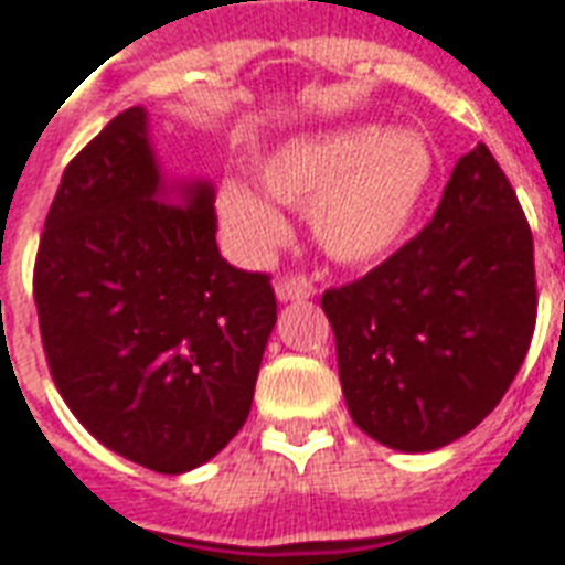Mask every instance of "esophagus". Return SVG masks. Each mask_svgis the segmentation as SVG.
I'll return each mask as SVG.
<instances>
[{
	"mask_svg": "<svg viewBox=\"0 0 565 565\" xmlns=\"http://www.w3.org/2000/svg\"><path fill=\"white\" fill-rule=\"evenodd\" d=\"M275 296L281 301H301L313 296V284L305 275H284L275 281Z\"/></svg>",
	"mask_w": 565,
	"mask_h": 565,
	"instance_id": "esophagus-1",
	"label": "esophagus"
}]
</instances>
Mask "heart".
Returning a JSON list of instances; mask_svg holds the SVG:
<instances>
[{
	"mask_svg": "<svg viewBox=\"0 0 565 565\" xmlns=\"http://www.w3.org/2000/svg\"><path fill=\"white\" fill-rule=\"evenodd\" d=\"M430 175L434 154L422 137L386 135L377 126L296 137L257 167L260 190L287 207H308L313 237L340 264H370L393 252ZM216 211L231 243L246 255H266L287 234L281 213L237 181L222 184Z\"/></svg>",
	"mask_w": 565,
	"mask_h": 565,
	"instance_id": "heart-1",
	"label": "heart"
}]
</instances>
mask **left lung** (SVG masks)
I'll return each instance as SVG.
<instances>
[{
	"label": "left lung",
	"instance_id": "8db88e82",
	"mask_svg": "<svg viewBox=\"0 0 565 565\" xmlns=\"http://www.w3.org/2000/svg\"><path fill=\"white\" fill-rule=\"evenodd\" d=\"M354 425L434 451L495 411L536 326L534 237L483 143L455 163L430 222L384 264L326 290Z\"/></svg>",
	"mask_w": 565,
	"mask_h": 565
}]
</instances>
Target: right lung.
Wrapping results in <instances>:
<instances>
[{"label": "right lung", "instance_id": "1", "mask_svg": "<svg viewBox=\"0 0 565 565\" xmlns=\"http://www.w3.org/2000/svg\"><path fill=\"white\" fill-rule=\"evenodd\" d=\"M40 340L75 419L161 475L243 428L278 305L216 246L213 190L167 188L146 110L110 119L64 170L34 260Z\"/></svg>", "mask_w": 565, "mask_h": 565}]
</instances>
